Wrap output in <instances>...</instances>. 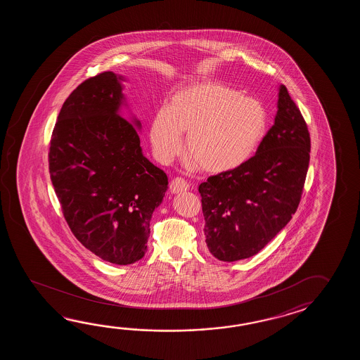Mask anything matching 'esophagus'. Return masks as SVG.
<instances>
[{
  "label": "esophagus",
  "mask_w": 360,
  "mask_h": 360,
  "mask_svg": "<svg viewBox=\"0 0 360 360\" xmlns=\"http://www.w3.org/2000/svg\"><path fill=\"white\" fill-rule=\"evenodd\" d=\"M188 189H189V184H188V181H185L183 177H176L169 184V191L174 194L183 193V191H186Z\"/></svg>",
  "instance_id": "1"
}]
</instances>
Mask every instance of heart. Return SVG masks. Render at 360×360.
<instances>
[{
	"mask_svg": "<svg viewBox=\"0 0 360 360\" xmlns=\"http://www.w3.org/2000/svg\"><path fill=\"white\" fill-rule=\"evenodd\" d=\"M268 112L259 100L214 81L188 84L177 91L150 129L154 153L163 162L183 149L207 172L238 169L252 157L265 138Z\"/></svg>",
	"mask_w": 360,
	"mask_h": 360,
	"instance_id": "obj_1",
	"label": "heart"
}]
</instances>
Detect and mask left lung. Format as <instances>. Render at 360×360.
<instances>
[{
  "instance_id": "obj_1",
  "label": "left lung",
  "mask_w": 360,
  "mask_h": 360,
  "mask_svg": "<svg viewBox=\"0 0 360 360\" xmlns=\"http://www.w3.org/2000/svg\"><path fill=\"white\" fill-rule=\"evenodd\" d=\"M310 161V134L281 84L274 124L238 169L199 185L205 236L220 261L248 259L283 229L299 207Z\"/></svg>"
}]
</instances>
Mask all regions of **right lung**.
Masks as SVG:
<instances>
[{"mask_svg":"<svg viewBox=\"0 0 360 360\" xmlns=\"http://www.w3.org/2000/svg\"><path fill=\"white\" fill-rule=\"evenodd\" d=\"M122 77H90L64 101L50 141L49 169L75 237L108 262L143 259L150 219L167 175L144 157L135 126L120 109Z\"/></svg>","mask_w":360,"mask_h":360,"instance_id":"1","label":"right lung"}]
</instances>
